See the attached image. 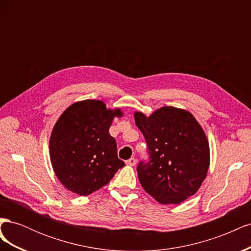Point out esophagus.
Wrapping results in <instances>:
<instances>
[{"label": "esophagus", "mask_w": 251, "mask_h": 251, "mask_svg": "<svg viewBox=\"0 0 251 251\" xmlns=\"http://www.w3.org/2000/svg\"><path fill=\"white\" fill-rule=\"evenodd\" d=\"M127 165H131V166H134L136 163H137V160H136V159L134 158V157H132V158H130L128 159V160H126V162Z\"/></svg>", "instance_id": "34e87169"}]
</instances>
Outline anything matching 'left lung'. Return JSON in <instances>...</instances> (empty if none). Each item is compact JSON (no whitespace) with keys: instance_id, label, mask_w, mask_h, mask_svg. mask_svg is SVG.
Masks as SVG:
<instances>
[{"instance_id":"8db88e82","label":"left lung","mask_w":251,"mask_h":251,"mask_svg":"<svg viewBox=\"0 0 251 251\" xmlns=\"http://www.w3.org/2000/svg\"><path fill=\"white\" fill-rule=\"evenodd\" d=\"M135 121L148 146V160L137 165L144 191L161 204H179L195 195L209 166V146L198 121L174 107L149 117L137 112Z\"/></svg>"}]
</instances>
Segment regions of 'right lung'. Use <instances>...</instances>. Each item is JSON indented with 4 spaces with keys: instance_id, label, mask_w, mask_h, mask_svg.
<instances>
[{
    "instance_id": "obj_1",
    "label": "right lung",
    "mask_w": 251,
    "mask_h": 251,
    "mask_svg": "<svg viewBox=\"0 0 251 251\" xmlns=\"http://www.w3.org/2000/svg\"><path fill=\"white\" fill-rule=\"evenodd\" d=\"M119 109L107 110L100 100L70 105L55 124L50 138V157L58 180L69 191L88 196L108 184L126 165L109 134Z\"/></svg>"
}]
</instances>
